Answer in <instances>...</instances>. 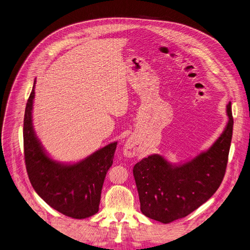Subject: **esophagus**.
I'll return each instance as SVG.
<instances>
[{
	"label": "esophagus",
	"mask_w": 250,
	"mask_h": 250,
	"mask_svg": "<svg viewBox=\"0 0 250 250\" xmlns=\"http://www.w3.org/2000/svg\"><path fill=\"white\" fill-rule=\"evenodd\" d=\"M137 148H135V146H134V142L132 140H129L126 142L125 147H124V154L126 156V157H132L134 156L135 154H137Z\"/></svg>",
	"instance_id": "1"
}]
</instances>
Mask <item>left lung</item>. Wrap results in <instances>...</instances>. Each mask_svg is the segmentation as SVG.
<instances>
[{"instance_id":"obj_1","label":"left lung","mask_w":250,"mask_h":250,"mask_svg":"<svg viewBox=\"0 0 250 250\" xmlns=\"http://www.w3.org/2000/svg\"><path fill=\"white\" fill-rule=\"evenodd\" d=\"M229 123L206 151L174 166L160 154H151L133 167L142 212L169 223L186 217L208 200L222 183L232 138L231 104L226 106Z\"/></svg>"}]
</instances>
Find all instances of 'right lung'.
Listing matches in <instances>:
<instances>
[{
	"label": "right lung",
	"mask_w": 250,
	"mask_h": 250,
	"mask_svg": "<svg viewBox=\"0 0 250 250\" xmlns=\"http://www.w3.org/2000/svg\"><path fill=\"white\" fill-rule=\"evenodd\" d=\"M35 84L36 81L24 118V153L29 179L36 192L63 215L77 219L92 216L99 211L104 177L112 165L118 143H111L74 165L53 161L33 127Z\"/></svg>",
	"instance_id": "obj_1"
}]
</instances>
